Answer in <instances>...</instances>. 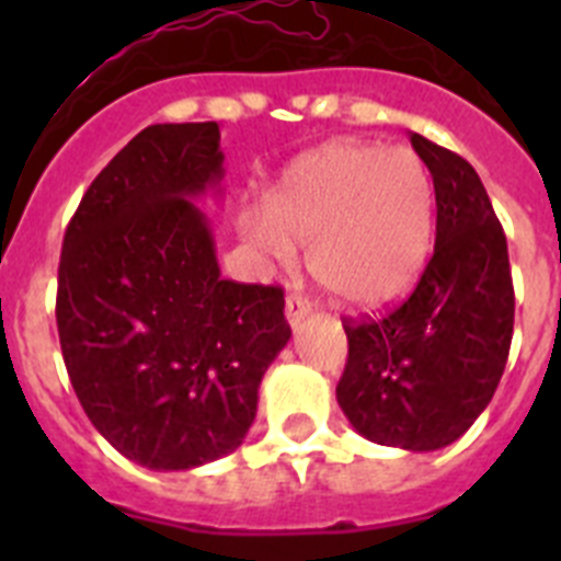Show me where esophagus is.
Masks as SVG:
<instances>
[{"instance_id": "esophagus-1", "label": "esophagus", "mask_w": 561, "mask_h": 561, "mask_svg": "<svg viewBox=\"0 0 561 561\" xmlns=\"http://www.w3.org/2000/svg\"><path fill=\"white\" fill-rule=\"evenodd\" d=\"M311 314V300L304 295H289L286 297V320H289L291 329L304 323L306 317Z\"/></svg>"}]
</instances>
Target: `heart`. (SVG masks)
Returning <instances> with one entry per match:
<instances>
[{
	"label": "heart",
	"instance_id": "heart-1",
	"mask_svg": "<svg viewBox=\"0 0 561 561\" xmlns=\"http://www.w3.org/2000/svg\"><path fill=\"white\" fill-rule=\"evenodd\" d=\"M244 236L275 261L309 247L311 275L356 309L393 304L433 250L435 187L413 148L334 140L304 153L266 196V219Z\"/></svg>",
	"mask_w": 561,
	"mask_h": 561
}]
</instances>
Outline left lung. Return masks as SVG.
<instances>
[{
  "instance_id": "1",
  "label": "left lung",
  "mask_w": 561,
  "mask_h": 561,
  "mask_svg": "<svg viewBox=\"0 0 561 561\" xmlns=\"http://www.w3.org/2000/svg\"><path fill=\"white\" fill-rule=\"evenodd\" d=\"M433 173L435 250L393 311L345 317L348 362L336 401L374 444L433 453L492 401L514 334L508 244L483 182L463 157L410 134Z\"/></svg>"
}]
</instances>
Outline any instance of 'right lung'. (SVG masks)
<instances>
[{
	"label": "right lung",
	"mask_w": 561,
	"mask_h": 561,
	"mask_svg": "<svg viewBox=\"0 0 561 561\" xmlns=\"http://www.w3.org/2000/svg\"><path fill=\"white\" fill-rule=\"evenodd\" d=\"M216 123L142 128L64 232L56 323L83 413L134 463L180 472L241 447L291 329L280 286L225 280L191 199L225 176Z\"/></svg>",
	"instance_id": "1"
}]
</instances>
